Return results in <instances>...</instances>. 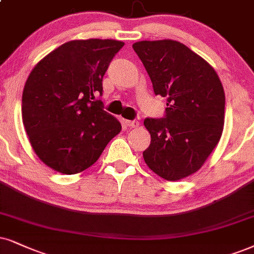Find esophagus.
Listing matches in <instances>:
<instances>
[{"label":"esophagus","mask_w":254,"mask_h":254,"mask_svg":"<svg viewBox=\"0 0 254 254\" xmlns=\"http://www.w3.org/2000/svg\"><path fill=\"white\" fill-rule=\"evenodd\" d=\"M125 124H127L129 127H137L138 125H139V122H138L137 120H133V121H125Z\"/></svg>","instance_id":"esophagus-1"}]
</instances>
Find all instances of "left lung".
<instances>
[{
  "label": "left lung",
  "instance_id": "1",
  "mask_svg": "<svg viewBox=\"0 0 254 254\" xmlns=\"http://www.w3.org/2000/svg\"><path fill=\"white\" fill-rule=\"evenodd\" d=\"M133 50L149 75L155 95L166 98L163 118H145L151 134L143 152L147 166L166 181L198 171L219 142L225 94L212 66L172 40L136 42Z\"/></svg>",
  "mask_w": 254,
  "mask_h": 254
}]
</instances>
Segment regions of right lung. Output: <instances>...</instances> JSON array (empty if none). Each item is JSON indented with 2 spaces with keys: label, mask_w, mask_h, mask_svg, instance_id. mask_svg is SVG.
Here are the masks:
<instances>
[{
  "label": "right lung",
  "mask_w": 254,
  "mask_h": 254,
  "mask_svg": "<svg viewBox=\"0 0 254 254\" xmlns=\"http://www.w3.org/2000/svg\"><path fill=\"white\" fill-rule=\"evenodd\" d=\"M124 46L115 40L70 41L36 64L22 95V120L44 164L64 175L84 171L122 125L104 111L103 76Z\"/></svg>",
  "instance_id": "obj_1"
}]
</instances>
